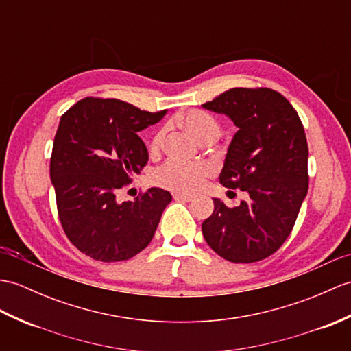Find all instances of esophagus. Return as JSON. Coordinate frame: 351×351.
<instances>
[{
  "instance_id": "esophagus-1",
  "label": "esophagus",
  "mask_w": 351,
  "mask_h": 351,
  "mask_svg": "<svg viewBox=\"0 0 351 351\" xmlns=\"http://www.w3.org/2000/svg\"><path fill=\"white\" fill-rule=\"evenodd\" d=\"M173 199H175V200H181V202H191L194 197H193V195H186V194L176 193V194H173Z\"/></svg>"
}]
</instances>
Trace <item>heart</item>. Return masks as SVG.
I'll use <instances>...</instances> for the list:
<instances>
[{"mask_svg": "<svg viewBox=\"0 0 351 351\" xmlns=\"http://www.w3.org/2000/svg\"><path fill=\"white\" fill-rule=\"evenodd\" d=\"M172 122L178 127L185 128L202 143H214L221 136V125L219 122L209 113L191 109L182 113H176ZM166 138V128H158L154 133L149 142V151L152 156L161 152L162 145ZM215 173V167L206 161L200 162H181L176 160H170L166 165L158 167L154 172V184L170 191L193 194L197 193L203 185L206 184L209 178Z\"/></svg>", "mask_w": 351, "mask_h": 351, "instance_id": "b5f03b06", "label": "heart"}]
</instances>
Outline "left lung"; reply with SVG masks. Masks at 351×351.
Returning a JSON list of instances; mask_svg holds the SVG:
<instances>
[{"label": "left lung", "instance_id": "8db88e82", "mask_svg": "<svg viewBox=\"0 0 351 351\" xmlns=\"http://www.w3.org/2000/svg\"><path fill=\"white\" fill-rule=\"evenodd\" d=\"M224 113L239 130L227 151L219 182L248 193L229 208L214 199L202 224L208 245L233 263L260 262L278 251L308 193V143L290 101L271 88H232L202 104Z\"/></svg>", "mask_w": 351, "mask_h": 351}]
</instances>
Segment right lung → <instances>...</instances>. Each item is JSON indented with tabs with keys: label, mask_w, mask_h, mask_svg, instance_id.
I'll return each mask as SVG.
<instances>
[{
	"label": "right lung",
	"mask_w": 351,
	"mask_h": 351,
	"mask_svg": "<svg viewBox=\"0 0 351 351\" xmlns=\"http://www.w3.org/2000/svg\"><path fill=\"white\" fill-rule=\"evenodd\" d=\"M165 115L166 110L146 112L122 100L86 97L61 117L51 179L62 230L84 254L113 263L149 245L172 195L154 186L121 203L117 194L148 162L137 132Z\"/></svg>",
	"instance_id": "right-lung-1"
}]
</instances>
